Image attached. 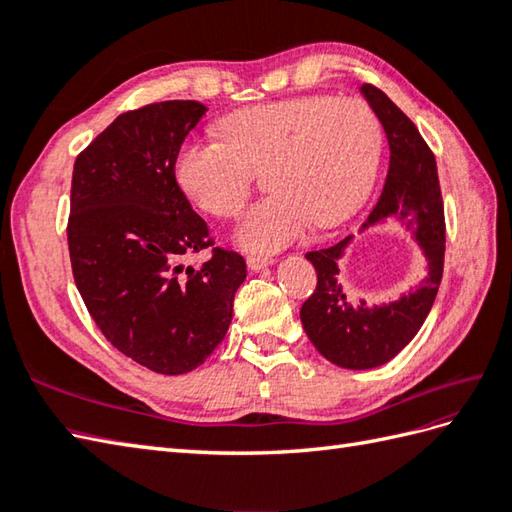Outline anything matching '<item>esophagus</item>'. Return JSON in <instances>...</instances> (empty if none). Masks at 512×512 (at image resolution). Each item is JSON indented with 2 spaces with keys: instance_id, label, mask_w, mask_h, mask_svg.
<instances>
[{
  "instance_id": "34e87169",
  "label": "esophagus",
  "mask_w": 512,
  "mask_h": 512,
  "mask_svg": "<svg viewBox=\"0 0 512 512\" xmlns=\"http://www.w3.org/2000/svg\"><path fill=\"white\" fill-rule=\"evenodd\" d=\"M273 262H275L273 257H262V255H248L246 257V266H248V270H253V273H257V270H264L266 266H270Z\"/></svg>"
}]
</instances>
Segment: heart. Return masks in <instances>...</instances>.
Wrapping results in <instances>:
<instances>
[{"instance_id": "1", "label": "heart", "mask_w": 512, "mask_h": 512, "mask_svg": "<svg viewBox=\"0 0 512 512\" xmlns=\"http://www.w3.org/2000/svg\"><path fill=\"white\" fill-rule=\"evenodd\" d=\"M222 140H184L176 180L184 195L215 217H235L266 169L273 195L239 224V246L273 253L314 222L347 220L374 187L383 129L369 105L334 96H297L246 107L226 116Z\"/></svg>"}]
</instances>
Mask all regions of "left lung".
Returning a JSON list of instances; mask_svg holds the SVG:
<instances>
[{
  "mask_svg": "<svg viewBox=\"0 0 512 512\" xmlns=\"http://www.w3.org/2000/svg\"><path fill=\"white\" fill-rule=\"evenodd\" d=\"M361 92L383 125L389 143L385 187L363 228L387 217H396L407 228H413V237L427 257L429 273L416 290L398 301L369 308L365 301L352 303L341 286L339 262L352 235L306 255L317 270V288L301 306L303 330L330 363L345 369L385 365L418 334L438 295L447 233L433 151L411 118L383 90L365 83Z\"/></svg>",
  "mask_w": 512,
  "mask_h": 512,
  "instance_id": "1",
  "label": "left lung"
}]
</instances>
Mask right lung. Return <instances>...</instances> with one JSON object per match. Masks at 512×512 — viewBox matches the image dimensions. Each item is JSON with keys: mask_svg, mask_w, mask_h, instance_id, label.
Returning a JSON list of instances; mask_svg holds the SVG:
<instances>
[{"mask_svg": "<svg viewBox=\"0 0 512 512\" xmlns=\"http://www.w3.org/2000/svg\"><path fill=\"white\" fill-rule=\"evenodd\" d=\"M206 107L162 101L125 112L74 162L68 246L72 275L103 336L151 372L202 365L226 336L246 262L213 246L176 180V154Z\"/></svg>", "mask_w": 512, "mask_h": 512, "instance_id": "1", "label": "right lung"}]
</instances>
